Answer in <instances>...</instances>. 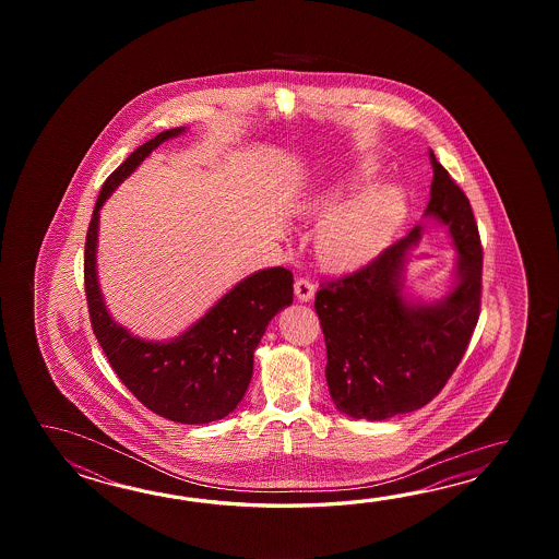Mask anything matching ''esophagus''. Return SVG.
Masks as SVG:
<instances>
[{
  "label": "esophagus",
  "instance_id": "34e87169",
  "mask_svg": "<svg viewBox=\"0 0 559 559\" xmlns=\"http://www.w3.org/2000/svg\"><path fill=\"white\" fill-rule=\"evenodd\" d=\"M294 292H296L299 301H311V297L316 294V285L309 277H297Z\"/></svg>",
  "mask_w": 559,
  "mask_h": 559
}]
</instances>
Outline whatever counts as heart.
Wrapping results in <instances>:
<instances>
[{"mask_svg": "<svg viewBox=\"0 0 559 559\" xmlns=\"http://www.w3.org/2000/svg\"><path fill=\"white\" fill-rule=\"evenodd\" d=\"M373 178L376 167L364 159H354L311 200L309 207L316 214L336 210L325 217L318 231V253L332 267H354L378 255L404 217V193L395 186L361 191L342 205L349 193L368 186Z\"/></svg>", "mask_w": 559, "mask_h": 559, "instance_id": "heart-1", "label": "heart"}]
</instances>
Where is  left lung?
<instances>
[{
	"label": "left lung",
	"mask_w": 559,
	"mask_h": 559,
	"mask_svg": "<svg viewBox=\"0 0 559 559\" xmlns=\"http://www.w3.org/2000/svg\"><path fill=\"white\" fill-rule=\"evenodd\" d=\"M429 159L433 179L424 215L448 227L460 253L452 289L429 304L405 296V263L424 234L419 224L316 294L325 380L345 416L381 421L429 404L460 366L479 320L484 255L474 212L433 152Z\"/></svg>",
	"instance_id": "1"
}]
</instances>
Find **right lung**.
Segmentation results:
<instances>
[{
    "label": "right lung",
    "instance_id": "1",
    "mask_svg": "<svg viewBox=\"0 0 559 559\" xmlns=\"http://www.w3.org/2000/svg\"><path fill=\"white\" fill-rule=\"evenodd\" d=\"M186 128L157 133L106 179L85 238V297L95 337L119 380L147 409L178 424H210L238 407L253 373V352L277 311L294 301V274L267 267L243 277L186 332L145 342L111 320L97 282L99 210L159 143Z\"/></svg>",
    "mask_w": 559,
    "mask_h": 559
}]
</instances>
